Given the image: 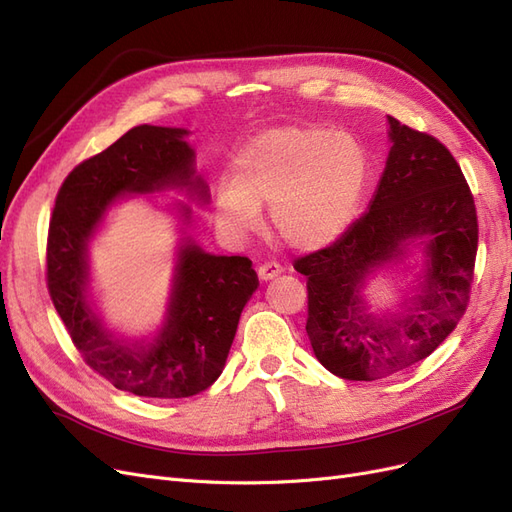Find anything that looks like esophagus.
<instances>
[{"label": "esophagus", "mask_w": 512, "mask_h": 512, "mask_svg": "<svg viewBox=\"0 0 512 512\" xmlns=\"http://www.w3.org/2000/svg\"><path fill=\"white\" fill-rule=\"evenodd\" d=\"M284 271V267L280 265V262L277 260H267V262H262V265L258 267V277L262 282H269V280H273V277H277Z\"/></svg>", "instance_id": "obj_1"}]
</instances>
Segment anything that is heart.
Masks as SVG:
<instances>
[{"label": "heart", "mask_w": 512, "mask_h": 512, "mask_svg": "<svg viewBox=\"0 0 512 512\" xmlns=\"http://www.w3.org/2000/svg\"><path fill=\"white\" fill-rule=\"evenodd\" d=\"M367 177L354 136L316 126H284L254 136L235 160L232 181L215 192L220 224L247 235L271 207L277 237L299 250L335 241L350 224Z\"/></svg>", "instance_id": "obj_1"}]
</instances>
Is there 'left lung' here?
I'll list each match as a JSON object with an SVG mask.
<instances>
[{
    "label": "left lung",
    "mask_w": 512,
    "mask_h": 512,
    "mask_svg": "<svg viewBox=\"0 0 512 512\" xmlns=\"http://www.w3.org/2000/svg\"><path fill=\"white\" fill-rule=\"evenodd\" d=\"M391 123V153L369 211L342 237L294 260L307 277V324L316 359L344 380H376L436 350L466 314L478 250L470 185L436 136ZM428 237V284L419 307L378 323L362 314L364 277Z\"/></svg>",
    "instance_id": "left-lung-1"
}]
</instances>
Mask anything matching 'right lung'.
Masks as SVG:
<instances>
[{
    "label": "right lung",
    "instance_id": "obj_1",
    "mask_svg": "<svg viewBox=\"0 0 512 512\" xmlns=\"http://www.w3.org/2000/svg\"><path fill=\"white\" fill-rule=\"evenodd\" d=\"M179 128L136 126L61 183L46 239V286L83 361L115 389L138 397L181 399L220 378L239 316L258 288L252 260L211 256L185 245L164 331L151 348H128L108 335L85 301V247L115 196L177 185L207 198L194 177V151Z\"/></svg>",
    "mask_w": 512,
    "mask_h": 512
}]
</instances>
